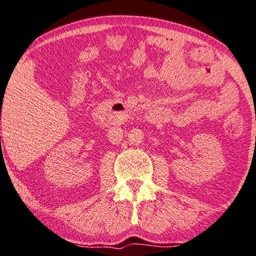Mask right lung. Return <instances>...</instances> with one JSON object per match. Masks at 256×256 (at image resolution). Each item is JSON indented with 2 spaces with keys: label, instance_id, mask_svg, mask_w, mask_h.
<instances>
[{
  "label": "right lung",
  "instance_id": "add662e5",
  "mask_svg": "<svg viewBox=\"0 0 256 256\" xmlns=\"http://www.w3.org/2000/svg\"><path fill=\"white\" fill-rule=\"evenodd\" d=\"M0 138H1V136H0Z\"/></svg>",
  "mask_w": 256,
  "mask_h": 256
}]
</instances>
